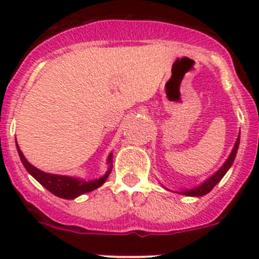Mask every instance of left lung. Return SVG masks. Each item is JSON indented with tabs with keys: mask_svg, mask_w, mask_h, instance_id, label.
<instances>
[{
	"mask_svg": "<svg viewBox=\"0 0 259 259\" xmlns=\"http://www.w3.org/2000/svg\"><path fill=\"white\" fill-rule=\"evenodd\" d=\"M239 143H240V136H239V139H237L236 144H235V148H233L232 153H231L230 157H228V159L226 161V163H224L223 166L221 167V170H219L218 172L214 174V175H212L210 179H207L206 182L203 183V184H201L200 187H197V188L189 189V191H185V192H183V193L187 194V196H197V197H200V196H203V194L209 193V192L211 191L212 188H214L215 185L218 184L219 180H221L222 178L226 175V172L228 171V168L231 167V164H232L233 161H235V157H236L237 149H239Z\"/></svg>",
	"mask_w": 259,
	"mask_h": 259,
	"instance_id": "1",
	"label": "left lung"
}]
</instances>
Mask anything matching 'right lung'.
<instances>
[{"label": "right lung", "instance_id": "1", "mask_svg": "<svg viewBox=\"0 0 259 259\" xmlns=\"http://www.w3.org/2000/svg\"><path fill=\"white\" fill-rule=\"evenodd\" d=\"M18 153H19V157L22 159V163L24 164L26 170L31 174L38 183H40L42 187L48 189L49 192H52L53 194H56L61 198H66V200H72V198L77 197L80 194L87 193V192H91L93 189L101 187L105 183V180L107 179L109 174L111 172V166L107 170V172L102 176L101 179L93 180V182H83V180L75 179V178H70V176H62V175H53V174H47L40 171L38 168L32 166L31 163H28L23 153L20 152L19 146H17ZM109 163L113 164V157L110 155L109 157Z\"/></svg>", "mask_w": 259, "mask_h": 259}]
</instances>
